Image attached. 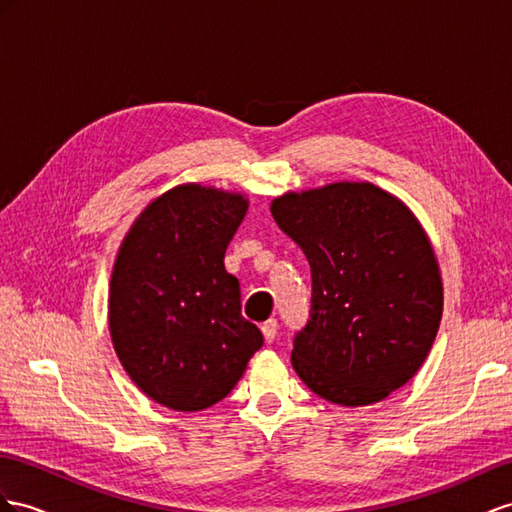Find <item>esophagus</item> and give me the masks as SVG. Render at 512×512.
Segmentation results:
<instances>
[{"instance_id":"34e87169","label":"esophagus","mask_w":512,"mask_h":512,"mask_svg":"<svg viewBox=\"0 0 512 512\" xmlns=\"http://www.w3.org/2000/svg\"><path fill=\"white\" fill-rule=\"evenodd\" d=\"M277 329H279L277 320H268V322L261 324V333H264V339L268 344L274 342V337H277Z\"/></svg>"}]
</instances>
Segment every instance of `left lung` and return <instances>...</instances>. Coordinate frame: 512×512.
<instances>
[{
    "instance_id": "1",
    "label": "left lung",
    "mask_w": 512,
    "mask_h": 512,
    "mask_svg": "<svg viewBox=\"0 0 512 512\" xmlns=\"http://www.w3.org/2000/svg\"><path fill=\"white\" fill-rule=\"evenodd\" d=\"M270 212L311 266L309 322L292 350L300 381L342 406L404 387L443 313L439 261L415 214L370 181L285 192Z\"/></svg>"
}]
</instances>
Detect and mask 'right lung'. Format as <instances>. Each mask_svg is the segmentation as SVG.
<instances>
[{"label": "right lung", "mask_w": 512, "mask_h": 512, "mask_svg": "<svg viewBox=\"0 0 512 512\" xmlns=\"http://www.w3.org/2000/svg\"><path fill=\"white\" fill-rule=\"evenodd\" d=\"M248 212L242 192L181 183L153 199L116 255L108 324L125 372L170 411H203L238 385L264 344L242 318L225 253Z\"/></svg>", "instance_id": "add662e5"}]
</instances>
